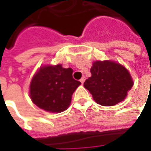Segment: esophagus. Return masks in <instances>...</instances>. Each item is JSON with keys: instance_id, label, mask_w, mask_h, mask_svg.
Returning a JSON list of instances; mask_svg holds the SVG:
<instances>
[{"instance_id": "obj_1", "label": "esophagus", "mask_w": 151, "mask_h": 151, "mask_svg": "<svg viewBox=\"0 0 151 151\" xmlns=\"http://www.w3.org/2000/svg\"><path fill=\"white\" fill-rule=\"evenodd\" d=\"M85 80H86V77H85V76H83L82 78H81V80H80V81L81 82V84H83V83H84V82H85Z\"/></svg>"}]
</instances>
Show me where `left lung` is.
I'll return each instance as SVG.
<instances>
[{"instance_id": "8db88e82", "label": "left lung", "mask_w": 151, "mask_h": 151, "mask_svg": "<svg viewBox=\"0 0 151 151\" xmlns=\"http://www.w3.org/2000/svg\"><path fill=\"white\" fill-rule=\"evenodd\" d=\"M91 73V76L86 80L84 86L101 106H113L122 101L133 86L129 72L113 61L94 62Z\"/></svg>"}]
</instances>
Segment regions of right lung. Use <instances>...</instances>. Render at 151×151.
<instances>
[{
	"mask_svg": "<svg viewBox=\"0 0 151 151\" xmlns=\"http://www.w3.org/2000/svg\"><path fill=\"white\" fill-rule=\"evenodd\" d=\"M71 68L61 65L43 66L32 79L30 96L32 102L47 112L61 113L70 104L73 92L81 85L72 76Z\"/></svg>",
	"mask_w": 151,
	"mask_h": 151,
	"instance_id": "add662e5",
	"label": "right lung"
}]
</instances>
